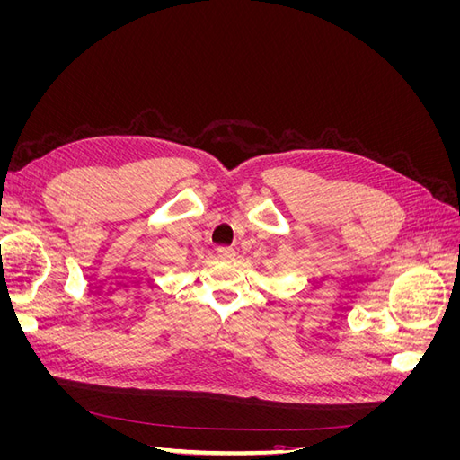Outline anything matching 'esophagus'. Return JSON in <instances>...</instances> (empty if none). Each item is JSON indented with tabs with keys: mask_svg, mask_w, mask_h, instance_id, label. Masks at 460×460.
Masks as SVG:
<instances>
[{
	"mask_svg": "<svg viewBox=\"0 0 460 460\" xmlns=\"http://www.w3.org/2000/svg\"><path fill=\"white\" fill-rule=\"evenodd\" d=\"M217 257L222 259V261H228V259L235 257V252H234L232 247H218L217 249Z\"/></svg>",
	"mask_w": 460,
	"mask_h": 460,
	"instance_id": "34e87169",
	"label": "esophagus"
}]
</instances>
